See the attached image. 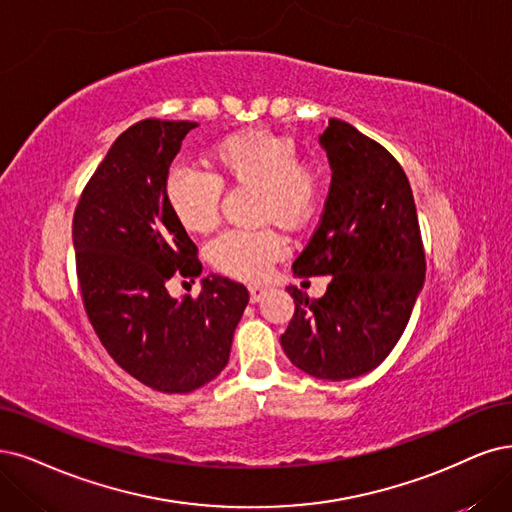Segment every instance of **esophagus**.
Instances as JSON below:
<instances>
[{
	"label": "esophagus",
	"instance_id": "obj_1",
	"mask_svg": "<svg viewBox=\"0 0 512 512\" xmlns=\"http://www.w3.org/2000/svg\"><path fill=\"white\" fill-rule=\"evenodd\" d=\"M268 289L266 287H259V285H251L249 287V295H251V304H259V301L266 297Z\"/></svg>",
	"mask_w": 512,
	"mask_h": 512
}]
</instances>
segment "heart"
<instances>
[{
  "mask_svg": "<svg viewBox=\"0 0 512 512\" xmlns=\"http://www.w3.org/2000/svg\"><path fill=\"white\" fill-rule=\"evenodd\" d=\"M213 173L177 166L166 179L170 213L187 232H208L219 215L222 183L259 187L263 219L299 227L314 215L320 202L318 170L297 160V145L289 135L266 128H244L221 137L208 149ZM287 253V242L274 230H225L211 244L213 266L242 280H259L272 263Z\"/></svg>",
  "mask_w": 512,
  "mask_h": 512,
  "instance_id": "b5f03b06",
  "label": "heart"
}]
</instances>
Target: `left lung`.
Instances as JSON below:
<instances>
[{
  "label": "left lung",
  "mask_w": 512,
  "mask_h": 512,
  "mask_svg": "<svg viewBox=\"0 0 512 512\" xmlns=\"http://www.w3.org/2000/svg\"><path fill=\"white\" fill-rule=\"evenodd\" d=\"M331 187L297 276H331L320 299L287 287L295 314L280 344L318 380L342 382L380 365L399 342L426 276L411 185L401 164L337 118L318 137Z\"/></svg>",
  "instance_id": "1"
}]
</instances>
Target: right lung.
Segmentation results:
<instances>
[{
  "label": "right lung",
  "mask_w": 512,
  "mask_h": 512,
  "mask_svg": "<svg viewBox=\"0 0 512 512\" xmlns=\"http://www.w3.org/2000/svg\"><path fill=\"white\" fill-rule=\"evenodd\" d=\"M196 126L143 120L124 130L73 215L75 266L94 331L126 373L168 394L192 392L225 369L249 304L244 285L217 274L202 278L198 299L166 291L173 276L202 272L196 244L166 202L170 162Z\"/></svg>",
  "instance_id": "obj_1"
}]
</instances>
